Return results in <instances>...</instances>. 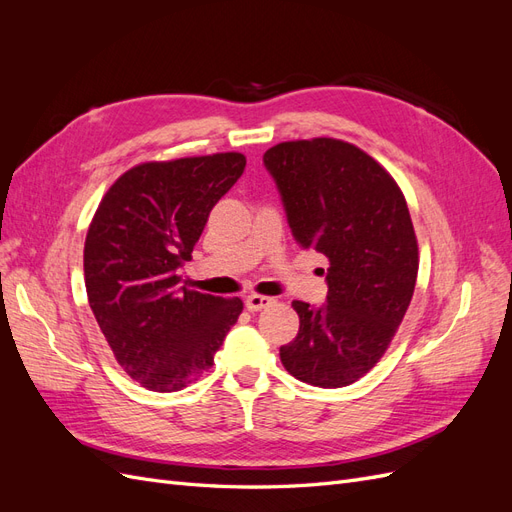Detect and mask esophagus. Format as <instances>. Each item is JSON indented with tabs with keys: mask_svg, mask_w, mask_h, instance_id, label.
<instances>
[{
	"mask_svg": "<svg viewBox=\"0 0 512 512\" xmlns=\"http://www.w3.org/2000/svg\"><path fill=\"white\" fill-rule=\"evenodd\" d=\"M273 303L271 297H265V294H250V297L245 299V307L250 309V312H260V309H265Z\"/></svg>",
	"mask_w": 512,
	"mask_h": 512,
	"instance_id": "1",
	"label": "esophagus"
}]
</instances>
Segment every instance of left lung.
<instances>
[{
  "instance_id": "1",
  "label": "left lung",
  "mask_w": 512,
  "mask_h": 512,
  "mask_svg": "<svg viewBox=\"0 0 512 512\" xmlns=\"http://www.w3.org/2000/svg\"><path fill=\"white\" fill-rule=\"evenodd\" d=\"M262 160L294 239L329 258L327 305L292 301L299 333L280 348L282 365L322 389L348 386L382 359L412 301L418 243L404 192L339 138L286 141Z\"/></svg>"
}]
</instances>
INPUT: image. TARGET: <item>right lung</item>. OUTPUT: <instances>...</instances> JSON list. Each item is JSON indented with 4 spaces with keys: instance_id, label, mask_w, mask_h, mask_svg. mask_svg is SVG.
<instances>
[{
    "instance_id": "add662e5",
    "label": "right lung",
    "mask_w": 512,
    "mask_h": 512,
    "mask_svg": "<svg viewBox=\"0 0 512 512\" xmlns=\"http://www.w3.org/2000/svg\"><path fill=\"white\" fill-rule=\"evenodd\" d=\"M243 170L237 151L143 162L108 188L89 224V307L117 363L149 391H181L203 376L243 312L239 297L179 286L211 209Z\"/></svg>"
}]
</instances>
